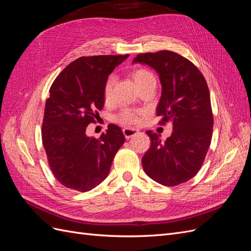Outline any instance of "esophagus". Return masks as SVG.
Instances as JSON below:
<instances>
[{"instance_id":"34e87169","label":"esophagus","mask_w":251,"mask_h":251,"mask_svg":"<svg viewBox=\"0 0 251 251\" xmlns=\"http://www.w3.org/2000/svg\"><path fill=\"white\" fill-rule=\"evenodd\" d=\"M123 132H124L125 137L126 139H128V138H131L132 136H134L135 134H137L138 130H136V128H132V127H125L124 130H123Z\"/></svg>"}]
</instances>
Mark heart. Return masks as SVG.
Returning a JSON list of instances; mask_svg holds the SVG:
<instances>
[{
  "instance_id": "obj_1",
  "label": "heart",
  "mask_w": 251,
  "mask_h": 251,
  "mask_svg": "<svg viewBox=\"0 0 251 251\" xmlns=\"http://www.w3.org/2000/svg\"><path fill=\"white\" fill-rule=\"evenodd\" d=\"M131 76L134 79L136 86H137L140 90L151 85V83H156V78L153 72L150 71L147 68H136L131 72ZM114 82H115V78H114L112 75L105 79L102 88V96L103 100L105 102H110L112 100V91ZM143 114L142 111L138 110H133V109H124L121 111L118 115L116 116L115 120L118 124L123 126H132V125H137L140 121V117Z\"/></svg>"
}]
</instances>
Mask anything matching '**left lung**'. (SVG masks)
I'll return each mask as SVG.
<instances>
[{
  "mask_svg": "<svg viewBox=\"0 0 251 251\" xmlns=\"http://www.w3.org/2000/svg\"><path fill=\"white\" fill-rule=\"evenodd\" d=\"M133 63L158 72L162 85L156 112L161 117L159 125L173 124L164 142L158 134L147 132L151 147L142 157V168L162 185L184 183L201 169L211 142L214 115L206 80L191 60L169 50L140 53Z\"/></svg>",
  "mask_w": 251,
  "mask_h": 251,
  "instance_id": "obj_1",
  "label": "left lung"
}]
</instances>
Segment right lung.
Listing matches in <instances>:
<instances>
[{"label": "right lung", "mask_w": 251, "mask_h": 251, "mask_svg": "<svg viewBox=\"0 0 251 251\" xmlns=\"http://www.w3.org/2000/svg\"><path fill=\"white\" fill-rule=\"evenodd\" d=\"M128 56H82L58 74L49 90L42 141L50 169L60 184L88 192L107 178L114 156L125 142L121 128L109 125L100 138L88 137L103 107L102 88L109 74Z\"/></svg>", "instance_id": "right-lung-1"}]
</instances>
